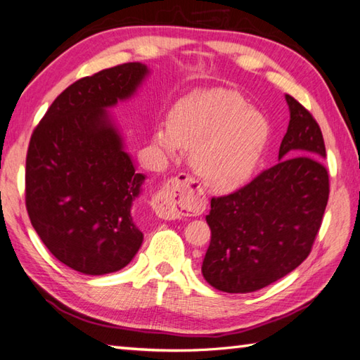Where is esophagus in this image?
<instances>
[{
    "mask_svg": "<svg viewBox=\"0 0 360 360\" xmlns=\"http://www.w3.org/2000/svg\"><path fill=\"white\" fill-rule=\"evenodd\" d=\"M200 185L188 174H179L177 177L167 180L155 194L153 207L155 214L163 220H175L185 210V200L189 193L198 191Z\"/></svg>",
    "mask_w": 360,
    "mask_h": 360,
    "instance_id": "34e87169",
    "label": "esophagus"
}]
</instances>
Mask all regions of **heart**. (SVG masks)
Returning <instances> with one entry per match:
<instances>
[{
    "label": "heart",
    "mask_w": 360,
    "mask_h": 360,
    "mask_svg": "<svg viewBox=\"0 0 360 360\" xmlns=\"http://www.w3.org/2000/svg\"><path fill=\"white\" fill-rule=\"evenodd\" d=\"M266 117L234 91H207L180 101L171 123H160L154 148L166 157L193 149L197 174L215 189H234L251 179L269 143Z\"/></svg>",
    "instance_id": "obj_1"
}]
</instances>
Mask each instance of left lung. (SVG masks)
<instances>
[{
	"label": "left lung",
	"instance_id": "8db88e82",
	"mask_svg": "<svg viewBox=\"0 0 360 360\" xmlns=\"http://www.w3.org/2000/svg\"><path fill=\"white\" fill-rule=\"evenodd\" d=\"M278 163L229 195L212 198L205 281L223 292H252L290 274L308 257L328 203L322 131L291 95Z\"/></svg>",
	"mask_w": 360,
	"mask_h": 360
}]
</instances>
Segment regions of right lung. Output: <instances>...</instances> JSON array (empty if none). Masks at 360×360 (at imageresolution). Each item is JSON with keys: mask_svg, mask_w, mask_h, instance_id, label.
<instances>
[{"mask_svg": "<svg viewBox=\"0 0 360 360\" xmlns=\"http://www.w3.org/2000/svg\"><path fill=\"white\" fill-rule=\"evenodd\" d=\"M148 75L146 65L126 63L78 79L30 137V223L47 250L78 273H115L143 243L132 206L146 177L135 171L109 109L129 100Z\"/></svg>", "mask_w": 360, "mask_h": 360, "instance_id": "1", "label": "right lung"}]
</instances>
